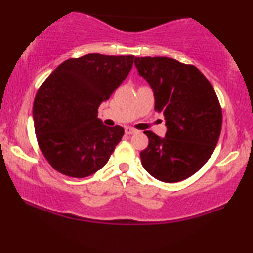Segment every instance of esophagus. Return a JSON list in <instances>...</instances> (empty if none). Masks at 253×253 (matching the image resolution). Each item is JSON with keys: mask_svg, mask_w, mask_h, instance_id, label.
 <instances>
[{"mask_svg": "<svg viewBox=\"0 0 253 253\" xmlns=\"http://www.w3.org/2000/svg\"><path fill=\"white\" fill-rule=\"evenodd\" d=\"M125 133H126V134H134V133H136V130L130 128V127H126V128H125Z\"/></svg>", "mask_w": 253, "mask_h": 253, "instance_id": "obj_1", "label": "esophagus"}]
</instances>
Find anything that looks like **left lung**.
<instances>
[{
    "label": "left lung",
    "instance_id": "1",
    "mask_svg": "<svg viewBox=\"0 0 253 253\" xmlns=\"http://www.w3.org/2000/svg\"><path fill=\"white\" fill-rule=\"evenodd\" d=\"M139 75L155 95V110L165 118L164 138L144 132L149 146L140 152L144 169L165 183L197 172L213 155L222 113L213 86L194 65L168 57H135Z\"/></svg>",
    "mask_w": 253,
    "mask_h": 253
}]
</instances>
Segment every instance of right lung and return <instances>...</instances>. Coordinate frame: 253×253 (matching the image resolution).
<instances>
[{"label":"right lung","instance_id":"obj_1","mask_svg":"<svg viewBox=\"0 0 253 253\" xmlns=\"http://www.w3.org/2000/svg\"><path fill=\"white\" fill-rule=\"evenodd\" d=\"M134 60V56L98 53L71 58L42 84L34 98V128L42 155L58 172L83 178L108 162L125 130L103 125L97 109Z\"/></svg>","mask_w":253,"mask_h":253}]
</instances>
